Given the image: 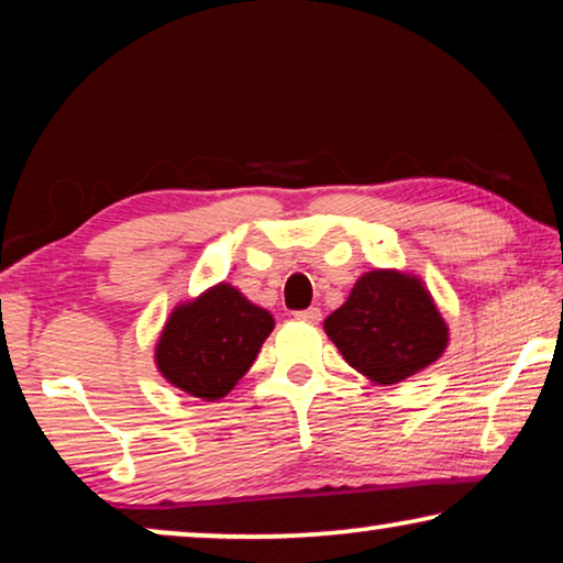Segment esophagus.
I'll list each match as a JSON object with an SVG mask.
<instances>
[{"instance_id":"esophagus-1","label":"esophagus","mask_w":563,"mask_h":563,"mask_svg":"<svg viewBox=\"0 0 563 563\" xmlns=\"http://www.w3.org/2000/svg\"><path fill=\"white\" fill-rule=\"evenodd\" d=\"M297 318H299V320H307V322H320L322 312H320V307H307V310L297 312Z\"/></svg>"}]
</instances>
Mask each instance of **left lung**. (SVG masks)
<instances>
[{"label":"left lung","mask_w":563,"mask_h":563,"mask_svg":"<svg viewBox=\"0 0 563 563\" xmlns=\"http://www.w3.org/2000/svg\"><path fill=\"white\" fill-rule=\"evenodd\" d=\"M325 333L343 358L376 384H397L443 356L449 325L420 276L374 268L325 318Z\"/></svg>","instance_id":"1"}]
</instances>
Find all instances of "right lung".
Listing matches in <instances>:
<instances>
[{
	"instance_id": "add662e5",
	"label": "right lung",
	"mask_w": 563,
	"mask_h": 563,
	"mask_svg": "<svg viewBox=\"0 0 563 563\" xmlns=\"http://www.w3.org/2000/svg\"><path fill=\"white\" fill-rule=\"evenodd\" d=\"M272 330V312L220 282L174 307L153 358L168 384L214 402L243 379Z\"/></svg>"
}]
</instances>
